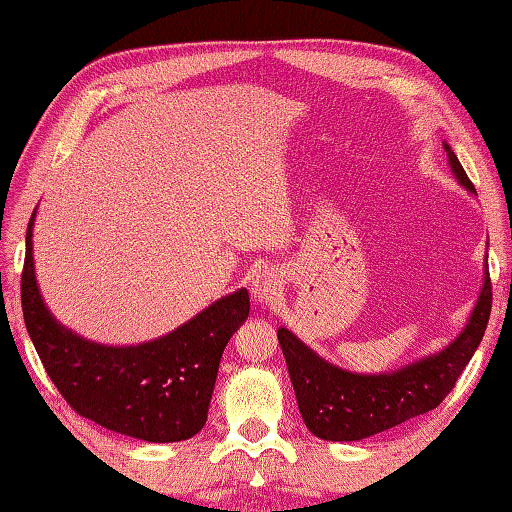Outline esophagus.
<instances>
[{
	"label": "esophagus",
	"instance_id": "1",
	"mask_svg": "<svg viewBox=\"0 0 512 512\" xmlns=\"http://www.w3.org/2000/svg\"><path fill=\"white\" fill-rule=\"evenodd\" d=\"M253 297L262 303L275 301L279 295V277L273 270H259L253 279Z\"/></svg>",
	"mask_w": 512,
	"mask_h": 512
}]
</instances>
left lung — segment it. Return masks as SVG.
Segmentation results:
<instances>
[{"label":"left lung","mask_w":512,"mask_h":512,"mask_svg":"<svg viewBox=\"0 0 512 512\" xmlns=\"http://www.w3.org/2000/svg\"><path fill=\"white\" fill-rule=\"evenodd\" d=\"M455 178L475 193L458 156L444 143ZM488 266V264H486ZM493 308L491 277L484 286L462 334L440 354L407 365L391 374H352L336 367L303 345L286 328L277 330L281 352L297 394L306 427L321 440L352 442L387 431L420 413L436 409L449 396L464 367L480 345Z\"/></svg>","instance_id":"1"}]
</instances>
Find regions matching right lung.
Segmentation results:
<instances>
[{
  "label": "right lung",
  "mask_w": 512,
  "mask_h": 512,
  "mask_svg": "<svg viewBox=\"0 0 512 512\" xmlns=\"http://www.w3.org/2000/svg\"><path fill=\"white\" fill-rule=\"evenodd\" d=\"M32 213L21 270V310L43 367L65 402L105 429L147 442H180L209 413L228 339L248 317L242 288L217 299L178 330L143 345L110 347L61 328L43 306L32 266Z\"/></svg>",
  "instance_id": "add662e5"
}]
</instances>
